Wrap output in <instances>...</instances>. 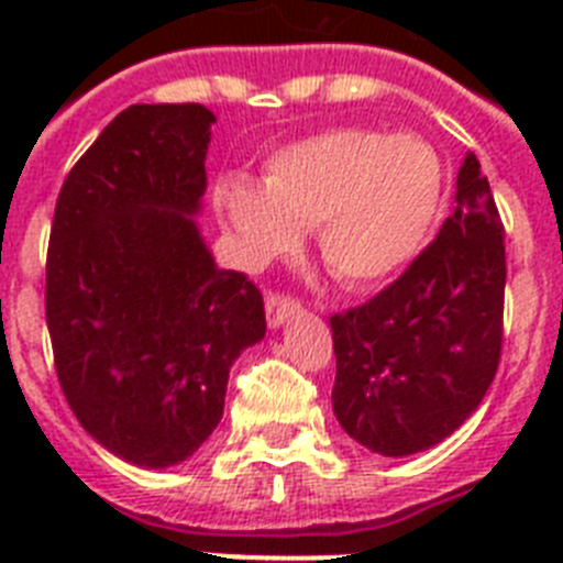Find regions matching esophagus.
Masks as SVG:
<instances>
[{"label":"esophagus","instance_id":"34e87169","mask_svg":"<svg viewBox=\"0 0 563 563\" xmlns=\"http://www.w3.org/2000/svg\"><path fill=\"white\" fill-rule=\"evenodd\" d=\"M298 310H301V305H298L296 298L285 296V292H271V296L265 298L267 324H271V327H282L287 318L296 316Z\"/></svg>","mask_w":563,"mask_h":563}]
</instances>
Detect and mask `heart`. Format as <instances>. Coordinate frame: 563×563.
<instances>
[{
  "instance_id": "heart-1",
  "label": "heart",
  "mask_w": 563,
  "mask_h": 563,
  "mask_svg": "<svg viewBox=\"0 0 563 563\" xmlns=\"http://www.w3.org/2000/svg\"><path fill=\"white\" fill-rule=\"evenodd\" d=\"M442 186L440 154L420 134L332 129L278 148L262 186L225 180L217 202L256 262L316 228L327 271L346 287H375L420 253Z\"/></svg>"
}]
</instances>
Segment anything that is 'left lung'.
<instances>
[{"mask_svg": "<svg viewBox=\"0 0 563 563\" xmlns=\"http://www.w3.org/2000/svg\"><path fill=\"white\" fill-rule=\"evenodd\" d=\"M505 278V225L467 152L434 242L366 305L330 318L343 431L383 456L454 434L499 369Z\"/></svg>", "mask_w": 563, "mask_h": 563, "instance_id": "obj_1", "label": "left lung"}]
</instances>
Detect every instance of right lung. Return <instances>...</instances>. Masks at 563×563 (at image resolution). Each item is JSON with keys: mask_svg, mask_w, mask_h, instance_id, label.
<instances>
[{"mask_svg": "<svg viewBox=\"0 0 563 563\" xmlns=\"http://www.w3.org/2000/svg\"><path fill=\"white\" fill-rule=\"evenodd\" d=\"M202 103H134L69 168L49 228L44 310L87 434L141 467L188 460L222 420L228 372L265 338L245 273L213 265Z\"/></svg>", "mask_w": 563, "mask_h": 563, "instance_id": "right-lung-1", "label": "right lung"}]
</instances>
